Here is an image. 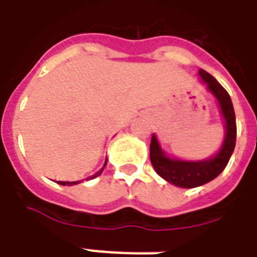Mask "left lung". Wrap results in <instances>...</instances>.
<instances>
[{"mask_svg":"<svg viewBox=\"0 0 257 257\" xmlns=\"http://www.w3.org/2000/svg\"><path fill=\"white\" fill-rule=\"evenodd\" d=\"M200 77L207 84L208 89L211 90L219 101L221 113L225 118V140L220 149V152L213 159L207 161H180L173 160L165 156L161 151L160 145L157 143L156 136L153 135L151 145H149V156L155 171L167 180L168 183L175 184L181 188H195L203 184L209 183L211 180L216 179L217 176L227 167L228 161L231 159L233 149L236 145V117L231 97L220 82L205 70H199Z\"/></svg>","mask_w":257,"mask_h":257,"instance_id":"obj_1","label":"left lung"}]
</instances>
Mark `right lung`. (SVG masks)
<instances>
[{
  "mask_svg": "<svg viewBox=\"0 0 257 257\" xmlns=\"http://www.w3.org/2000/svg\"><path fill=\"white\" fill-rule=\"evenodd\" d=\"M105 165H106V163H105ZM105 165H104V167H105ZM102 171H104V168L100 169V171L97 172L94 176H92V179H94V177H97V176H100L101 173H102ZM58 184H61V185H72V184H77V183H69V181H58Z\"/></svg>",
  "mask_w": 257,
  "mask_h": 257,
  "instance_id": "right-lung-1",
  "label": "right lung"
}]
</instances>
